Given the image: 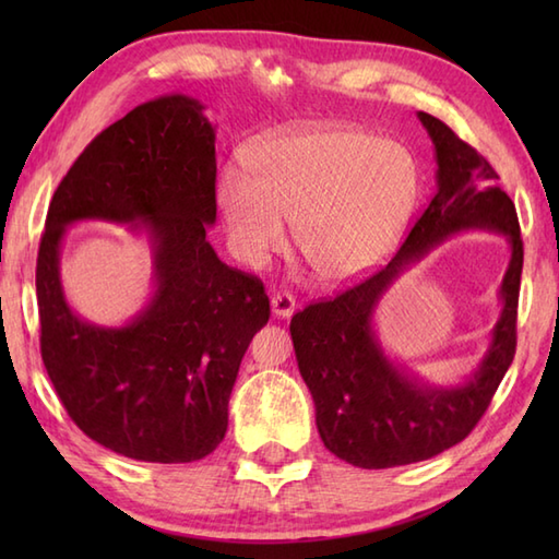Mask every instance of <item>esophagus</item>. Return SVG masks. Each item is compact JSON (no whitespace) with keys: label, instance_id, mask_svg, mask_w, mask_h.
<instances>
[{"label":"esophagus","instance_id":"obj_1","mask_svg":"<svg viewBox=\"0 0 559 559\" xmlns=\"http://www.w3.org/2000/svg\"><path fill=\"white\" fill-rule=\"evenodd\" d=\"M271 312L276 314V317H283V319H288V317H293V312H295V298L290 293H276L271 298Z\"/></svg>","mask_w":559,"mask_h":559}]
</instances>
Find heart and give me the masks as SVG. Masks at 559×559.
<instances>
[{"mask_svg": "<svg viewBox=\"0 0 559 559\" xmlns=\"http://www.w3.org/2000/svg\"><path fill=\"white\" fill-rule=\"evenodd\" d=\"M254 175L218 173V206L235 254L261 266L286 242V223L314 276L353 283L394 252L420 199L413 153L358 127H322L249 151Z\"/></svg>", "mask_w": 559, "mask_h": 559, "instance_id": "1", "label": "heart"}]
</instances>
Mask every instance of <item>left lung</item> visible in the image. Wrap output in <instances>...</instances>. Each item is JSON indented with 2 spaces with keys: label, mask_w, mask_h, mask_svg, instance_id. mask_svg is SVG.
I'll use <instances>...</instances> for the list:
<instances>
[{
  "label": "left lung",
  "mask_w": 559,
  "mask_h": 559,
  "mask_svg": "<svg viewBox=\"0 0 559 559\" xmlns=\"http://www.w3.org/2000/svg\"><path fill=\"white\" fill-rule=\"evenodd\" d=\"M437 158V192L394 259L331 300L293 314L300 374L314 399L324 447L358 468H394L459 444L488 411L516 353L524 240L514 201L480 153L437 117L418 112ZM508 237L513 259L503 280V314L479 370L459 388H430L391 364L371 329L373 307L397 273L459 229Z\"/></svg>",
  "instance_id": "left-lung-1"
}]
</instances>
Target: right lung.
I'll list each match as a JSON object with an SVG mask.
<instances>
[{
  "label": "right lung",
  "mask_w": 559,
  "mask_h": 559,
  "mask_svg": "<svg viewBox=\"0 0 559 559\" xmlns=\"http://www.w3.org/2000/svg\"><path fill=\"white\" fill-rule=\"evenodd\" d=\"M201 110L163 96L103 129L57 187L35 266L40 355L59 401L93 442L136 461L189 463L223 442L242 355L271 314L264 283L206 240L216 134ZM76 219L152 235L157 290L124 328L88 325L63 300L58 245Z\"/></svg>",
  "instance_id": "obj_1"
}]
</instances>
